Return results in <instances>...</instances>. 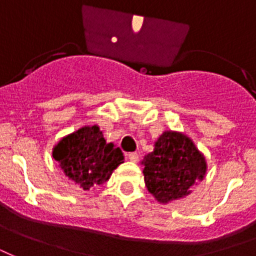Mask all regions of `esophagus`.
I'll return each instance as SVG.
<instances>
[{"mask_svg": "<svg viewBox=\"0 0 256 256\" xmlns=\"http://www.w3.org/2000/svg\"><path fill=\"white\" fill-rule=\"evenodd\" d=\"M128 156V160H132V162H134V164H136L138 160H140V154H138V152H130Z\"/></svg>", "mask_w": 256, "mask_h": 256, "instance_id": "34e87169", "label": "esophagus"}]
</instances>
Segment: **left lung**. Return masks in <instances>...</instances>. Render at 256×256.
<instances>
[{
    "mask_svg": "<svg viewBox=\"0 0 256 256\" xmlns=\"http://www.w3.org/2000/svg\"><path fill=\"white\" fill-rule=\"evenodd\" d=\"M144 184L156 202L168 204L191 194L196 180L206 176L207 162L190 136L166 130L154 144V150L140 162Z\"/></svg>",
    "mask_w": 256,
    "mask_h": 256,
    "instance_id": "1",
    "label": "left lung"
}]
</instances>
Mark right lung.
<instances>
[{
	"label": "right lung",
	"instance_id": "obj_1",
	"mask_svg": "<svg viewBox=\"0 0 256 256\" xmlns=\"http://www.w3.org/2000/svg\"><path fill=\"white\" fill-rule=\"evenodd\" d=\"M52 154L62 172L84 190L108 182L112 171L124 164V152L106 142L98 124L82 126L62 136Z\"/></svg>",
	"mask_w": 256,
	"mask_h": 256
}]
</instances>
